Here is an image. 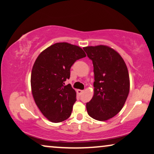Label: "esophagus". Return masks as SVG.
I'll return each instance as SVG.
<instances>
[{
    "label": "esophagus",
    "instance_id": "34e87169",
    "mask_svg": "<svg viewBox=\"0 0 154 154\" xmlns=\"http://www.w3.org/2000/svg\"><path fill=\"white\" fill-rule=\"evenodd\" d=\"M76 92H77V94H78L81 95V94H82V92H83V90H77Z\"/></svg>",
    "mask_w": 154,
    "mask_h": 154
}]
</instances>
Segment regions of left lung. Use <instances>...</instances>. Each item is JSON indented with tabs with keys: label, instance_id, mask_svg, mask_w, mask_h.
<instances>
[{
	"label": "left lung",
	"instance_id": "8db88e82",
	"mask_svg": "<svg viewBox=\"0 0 154 154\" xmlns=\"http://www.w3.org/2000/svg\"><path fill=\"white\" fill-rule=\"evenodd\" d=\"M92 61L94 73V96L86 103L88 115L106 121L119 112L130 90L129 75L125 62L117 51L107 46L83 48Z\"/></svg>",
	"mask_w": 154,
	"mask_h": 154
}]
</instances>
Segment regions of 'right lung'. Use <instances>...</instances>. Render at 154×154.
<instances>
[{
    "mask_svg": "<svg viewBox=\"0 0 154 154\" xmlns=\"http://www.w3.org/2000/svg\"><path fill=\"white\" fill-rule=\"evenodd\" d=\"M86 56L79 46L61 42L51 45L39 55L31 73V90L35 102L44 117L58 123L67 119L76 101V93L70 84L73 63Z\"/></svg>",
    "mask_w": 154,
    "mask_h": 154,
    "instance_id": "right-lung-1",
    "label": "right lung"
}]
</instances>
